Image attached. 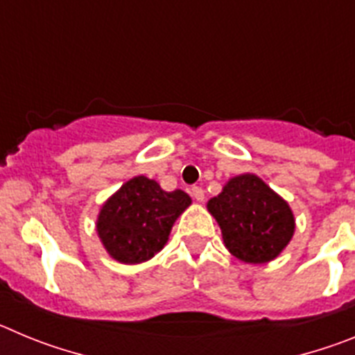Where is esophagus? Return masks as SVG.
Returning a JSON list of instances; mask_svg holds the SVG:
<instances>
[{"instance_id":"esophagus-1","label":"esophagus","mask_w":355,"mask_h":355,"mask_svg":"<svg viewBox=\"0 0 355 355\" xmlns=\"http://www.w3.org/2000/svg\"><path fill=\"white\" fill-rule=\"evenodd\" d=\"M192 196L197 202H202L205 200V190L200 187H192Z\"/></svg>"}]
</instances>
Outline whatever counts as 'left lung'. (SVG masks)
I'll use <instances>...</instances> for the list:
<instances>
[{"mask_svg":"<svg viewBox=\"0 0 355 355\" xmlns=\"http://www.w3.org/2000/svg\"><path fill=\"white\" fill-rule=\"evenodd\" d=\"M208 209L222 229L229 252L245 263L277 258L293 236V213L258 175L233 178Z\"/></svg>","mask_w":355,"mask_h":355,"instance_id":"left-lung-1","label":"left lung"}]
</instances>
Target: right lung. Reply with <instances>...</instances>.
Masks as SVG:
<instances>
[{"label": "right lung", "mask_w": 355, "mask_h": 355, "mask_svg": "<svg viewBox=\"0 0 355 355\" xmlns=\"http://www.w3.org/2000/svg\"><path fill=\"white\" fill-rule=\"evenodd\" d=\"M190 202L183 190L165 192L156 181L139 175L106 200L97 218V233L117 261H147L165 247L175 218Z\"/></svg>", "instance_id": "add662e5"}]
</instances>
